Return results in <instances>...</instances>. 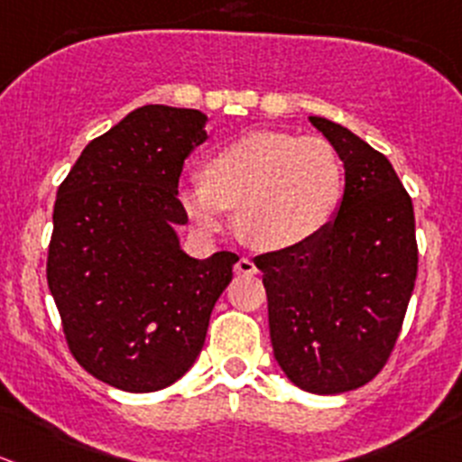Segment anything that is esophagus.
<instances>
[{"instance_id": "34e87169", "label": "esophagus", "mask_w": 462, "mask_h": 462, "mask_svg": "<svg viewBox=\"0 0 462 462\" xmlns=\"http://www.w3.org/2000/svg\"><path fill=\"white\" fill-rule=\"evenodd\" d=\"M234 272L236 274H245V276H252V274H256V265H254V261L252 258H240L238 263H236L234 265Z\"/></svg>"}]
</instances>
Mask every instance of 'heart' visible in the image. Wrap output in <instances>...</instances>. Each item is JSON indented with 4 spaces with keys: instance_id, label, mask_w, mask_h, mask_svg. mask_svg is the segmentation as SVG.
Segmentation results:
<instances>
[{
    "instance_id": "1",
    "label": "heart",
    "mask_w": 462,
    "mask_h": 462,
    "mask_svg": "<svg viewBox=\"0 0 462 462\" xmlns=\"http://www.w3.org/2000/svg\"><path fill=\"white\" fill-rule=\"evenodd\" d=\"M345 170L319 135L252 131L210 153L204 179L179 188V201L201 231H219L238 208V231L265 252L301 247L336 217Z\"/></svg>"
}]
</instances>
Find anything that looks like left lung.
Listing matches in <instances>:
<instances>
[{
    "label": "left lung",
    "instance_id": "8db88e82",
    "mask_svg": "<svg viewBox=\"0 0 462 462\" xmlns=\"http://www.w3.org/2000/svg\"><path fill=\"white\" fill-rule=\"evenodd\" d=\"M345 162L337 215L310 243L254 258L274 358L294 385L340 394L393 354L417 279L415 213L388 158L345 126L309 117Z\"/></svg>",
    "mask_w": 462,
    "mask_h": 462
}]
</instances>
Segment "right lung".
Instances as JSON below:
<instances>
[{
  "mask_svg": "<svg viewBox=\"0 0 462 462\" xmlns=\"http://www.w3.org/2000/svg\"><path fill=\"white\" fill-rule=\"evenodd\" d=\"M204 125L192 108H135L83 149L56 192L47 283L65 342L88 374L126 393L190 370L238 261L190 258L174 231L188 222L179 179Z\"/></svg>",
  "mask_w": 462,
  "mask_h": 462,
  "instance_id": "obj_1",
  "label": "right lung"
}]
</instances>
